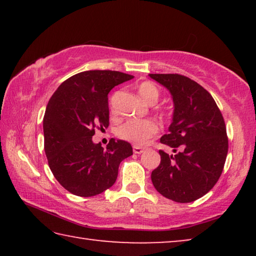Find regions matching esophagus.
Instances as JSON below:
<instances>
[{"mask_svg": "<svg viewBox=\"0 0 256 256\" xmlns=\"http://www.w3.org/2000/svg\"><path fill=\"white\" fill-rule=\"evenodd\" d=\"M144 151V149L140 148V146H133V152L136 154H141Z\"/></svg>", "mask_w": 256, "mask_h": 256, "instance_id": "obj_1", "label": "esophagus"}]
</instances>
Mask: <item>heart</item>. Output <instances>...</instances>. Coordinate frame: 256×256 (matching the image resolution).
<instances>
[{
  "label": "heart",
  "instance_id": "1",
  "mask_svg": "<svg viewBox=\"0 0 256 256\" xmlns=\"http://www.w3.org/2000/svg\"><path fill=\"white\" fill-rule=\"evenodd\" d=\"M138 92L149 105L157 104L160 90L154 82L144 81L138 86ZM158 131L157 125L149 120H128L118 128V136L136 146H144Z\"/></svg>",
  "mask_w": 256,
  "mask_h": 256
}]
</instances>
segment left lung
<instances>
[{
  "mask_svg": "<svg viewBox=\"0 0 256 256\" xmlns=\"http://www.w3.org/2000/svg\"><path fill=\"white\" fill-rule=\"evenodd\" d=\"M170 92L174 102L168 134L160 142L174 154L159 150V166L151 172L154 188L175 202L198 200L214 188L228 152L226 125L211 94L180 74H149Z\"/></svg>",
  "mask_w": 256,
  "mask_h": 256,
  "instance_id": "left-lung-1",
  "label": "left lung"
}]
</instances>
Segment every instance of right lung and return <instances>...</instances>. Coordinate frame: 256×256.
Returning <instances> with one entry per match:
<instances>
[{"instance_id":"1","label":"right lung","mask_w":256,"mask_h":256,"mask_svg":"<svg viewBox=\"0 0 256 256\" xmlns=\"http://www.w3.org/2000/svg\"><path fill=\"white\" fill-rule=\"evenodd\" d=\"M118 71H84L68 78L47 104L45 154L58 183L78 196H94L114 185L118 166L133 154L131 144L110 138L106 149L94 144V128H108V94L132 79Z\"/></svg>"}]
</instances>
